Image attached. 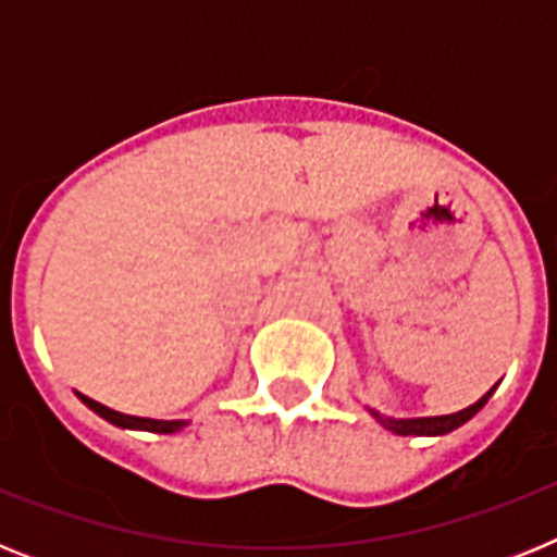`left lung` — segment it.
<instances>
[{"instance_id":"obj_1","label":"left lung","mask_w":557,"mask_h":557,"mask_svg":"<svg viewBox=\"0 0 557 557\" xmlns=\"http://www.w3.org/2000/svg\"><path fill=\"white\" fill-rule=\"evenodd\" d=\"M491 393H494V387H491L485 396L476 401V405L466 407V410L460 412H451V416H435V418H401V421H396V418H385L379 416L376 410H371V416L376 418L379 424L385 426V430L396 432V435H446V432L457 430V426H462L469 418H474L476 412L485 407V401L491 398Z\"/></svg>"}]
</instances>
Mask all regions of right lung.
Segmentation results:
<instances>
[{
    "mask_svg": "<svg viewBox=\"0 0 557 557\" xmlns=\"http://www.w3.org/2000/svg\"><path fill=\"white\" fill-rule=\"evenodd\" d=\"M77 396H81L83 405L91 407L97 416H102L106 421H111V424H116V426H127V430H145V432H161V435H170V432H178V430H184V426H186V421H156V418L125 416V412L111 410V407L100 405V401L83 396V393H77Z\"/></svg>",
    "mask_w": 557,
    "mask_h": 557,
    "instance_id": "obj_1",
    "label": "right lung"
}]
</instances>
